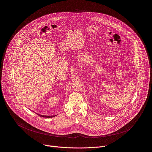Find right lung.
<instances>
[{
	"mask_svg": "<svg viewBox=\"0 0 152 152\" xmlns=\"http://www.w3.org/2000/svg\"><path fill=\"white\" fill-rule=\"evenodd\" d=\"M37 115H38L40 117H46V118H52V117H55L56 115H40L39 114H37Z\"/></svg>",
	"mask_w": 152,
	"mask_h": 152,
	"instance_id": "right-lung-1",
	"label": "right lung"
}]
</instances>
